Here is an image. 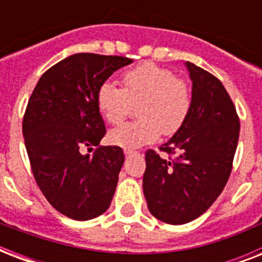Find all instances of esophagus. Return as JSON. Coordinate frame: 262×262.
I'll return each mask as SVG.
<instances>
[{
  "mask_svg": "<svg viewBox=\"0 0 262 262\" xmlns=\"http://www.w3.org/2000/svg\"><path fill=\"white\" fill-rule=\"evenodd\" d=\"M125 155L126 156H132V155H137V154H139V152L137 151H135V149H125Z\"/></svg>",
  "mask_w": 262,
  "mask_h": 262,
  "instance_id": "34e87169",
  "label": "esophagus"
}]
</instances>
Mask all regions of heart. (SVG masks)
<instances>
[{
  "mask_svg": "<svg viewBox=\"0 0 262 262\" xmlns=\"http://www.w3.org/2000/svg\"><path fill=\"white\" fill-rule=\"evenodd\" d=\"M122 88L111 81L100 84L96 104L110 125H119L137 102L140 118L110 132L113 144L125 148L154 143L160 135L172 136L182 129L190 114L193 94L186 80L175 77L167 68L140 63L121 76Z\"/></svg>",
  "mask_w": 262,
  "mask_h": 262,
  "instance_id": "obj_1",
  "label": "heart"
}]
</instances>
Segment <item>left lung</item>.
<instances>
[{
	"instance_id": "obj_1",
	"label": "left lung",
	"mask_w": 262,
	"mask_h": 262,
	"mask_svg": "<svg viewBox=\"0 0 262 262\" xmlns=\"http://www.w3.org/2000/svg\"><path fill=\"white\" fill-rule=\"evenodd\" d=\"M193 104L182 129L145 152L144 195L156 219L185 224L201 216L223 191L239 139V117L217 77L186 62Z\"/></svg>"
}]
</instances>
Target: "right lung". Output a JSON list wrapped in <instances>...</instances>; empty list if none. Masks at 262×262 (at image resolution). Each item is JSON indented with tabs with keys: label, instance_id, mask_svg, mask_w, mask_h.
<instances>
[{
	"label": "right lung",
	"instance_id": "right-lung-1",
	"mask_svg": "<svg viewBox=\"0 0 262 262\" xmlns=\"http://www.w3.org/2000/svg\"><path fill=\"white\" fill-rule=\"evenodd\" d=\"M133 59L79 53L47 69L32 91L23 117L31 170L47 201L62 215L90 220L110 207L125 155L99 145L106 126L96 92ZM96 146L92 156L81 149Z\"/></svg>",
	"mask_w": 262,
	"mask_h": 262
}]
</instances>
